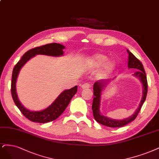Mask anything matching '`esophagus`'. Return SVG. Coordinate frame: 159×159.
<instances>
[{
  "label": "esophagus",
  "instance_id": "34e87169",
  "mask_svg": "<svg viewBox=\"0 0 159 159\" xmlns=\"http://www.w3.org/2000/svg\"><path fill=\"white\" fill-rule=\"evenodd\" d=\"M91 87V85L88 83H85L83 85H81L82 89H88V88H90Z\"/></svg>",
  "mask_w": 159,
  "mask_h": 159
}]
</instances>
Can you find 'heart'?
<instances>
[{
	"label": "heart",
	"instance_id": "b5f03b06",
	"mask_svg": "<svg viewBox=\"0 0 159 159\" xmlns=\"http://www.w3.org/2000/svg\"><path fill=\"white\" fill-rule=\"evenodd\" d=\"M107 57L102 54H96L92 56L88 61V66L92 68H99L107 61ZM114 68V64L111 61H107L104 64L103 70L106 73L111 72Z\"/></svg>",
	"mask_w": 159,
	"mask_h": 159
}]
</instances>
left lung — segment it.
<instances>
[{
	"label": "left lung",
	"mask_w": 159,
	"mask_h": 159,
	"mask_svg": "<svg viewBox=\"0 0 159 159\" xmlns=\"http://www.w3.org/2000/svg\"><path fill=\"white\" fill-rule=\"evenodd\" d=\"M128 52L129 53L128 56V68H135L138 70V72H136L134 74V75L138 77L140 79L141 81L143 84V97H142V100L139 105V107L137 109L135 112L128 118H125L122 120H117L111 119L107 118L106 116H104L100 114L99 108H100V101H101V91L103 89V87H105L106 85L108 83L110 80H100L97 81L93 85V95L95 97L93 98V101L92 104V110L93 113V116L96 121L98 123H100L102 125H107L108 127L111 128H118L122 127L124 125L132 122L134 120L136 117L138 116L139 112H140L142 105L144 103L147 94V89H148V85H147V80L146 77V74L145 72V70L143 68V66L142 63L139 61V59L137 58L134 54L129 52L128 50Z\"/></svg>",
	"instance_id": "left-lung-1"
}]
</instances>
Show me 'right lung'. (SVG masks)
Segmentation results:
<instances>
[{
	"instance_id": "add662e5",
	"label": "right lung",
	"mask_w": 159,
	"mask_h": 159,
	"mask_svg": "<svg viewBox=\"0 0 159 159\" xmlns=\"http://www.w3.org/2000/svg\"><path fill=\"white\" fill-rule=\"evenodd\" d=\"M65 47L62 45L56 43L34 48L27 51L21 57V60L15 65L12 72V82H11V93H12V97L16 105L20 109L24 116L31 122L47 123L53 121L58 118L66 108L72 98L77 93L78 86H75L70 89L63 91L52 105L45 110L39 112L30 111L24 108L20 103L17 93H16V83L20 70L26 62L28 61L31 58L35 56L36 54H45V55L53 57L61 56L64 54L62 50Z\"/></svg>"
}]
</instances>
